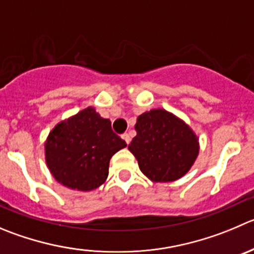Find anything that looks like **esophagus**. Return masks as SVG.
<instances>
[{
	"mask_svg": "<svg viewBox=\"0 0 254 254\" xmlns=\"http://www.w3.org/2000/svg\"><path fill=\"white\" fill-rule=\"evenodd\" d=\"M122 138L125 139V142H126V143H127V144H128L129 142H131V137H129V134L127 133V132H126V133H123V134H122Z\"/></svg>",
	"mask_w": 254,
	"mask_h": 254,
	"instance_id": "obj_1",
	"label": "esophagus"
}]
</instances>
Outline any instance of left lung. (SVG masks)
I'll list each match as a JSON object with an SVG mask.
<instances>
[{
	"instance_id": "1",
	"label": "left lung",
	"mask_w": 254,
	"mask_h": 254,
	"mask_svg": "<svg viewBox=\"0 0 254 254\" xmlns=\"http://www.w3.org/2000/svg\"><path fill=\"white\" fill-rule=\"evenodd\" d=\"M137 134L128 144L139 170L152 182H173L186 175L199 153L197 134L190 126L163 108L137 117Z\"/></svg>"
}]
</instances>
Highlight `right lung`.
<instances>
[{"label": "right lung", "mask_w": 254, "mask_h": 254, "mask_svg": "<svg viewBox=\"0 0 254 254\" xmlns=\"http://www.w3.org/2000/svg\"><path fill=\"white\" fill-rule=\"evenodd\" d=\"M127 146L93 107L57 123L45 141L46 165L62 186L89 192L106 182L110 159Z\"/></svg>", "instance_id": "add662e5"}]
</instances>
